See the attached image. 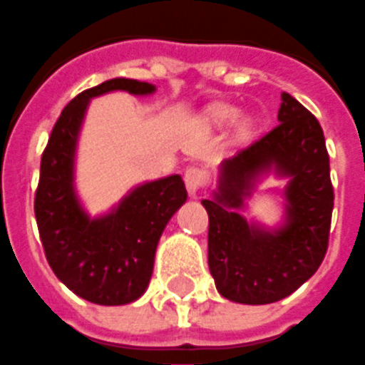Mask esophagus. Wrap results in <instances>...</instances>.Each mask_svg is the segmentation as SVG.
Masks as SVG:
<instances>
[{"instance_id":"obj_1","label":"esophagus","mask_w":365,"mask_h":365,"mask_svg":"<svg viewBox=\"0 0 365 365\" xmlns=\"http://www.w3.org/2000/svg\"><path fill=\"white\" fill-rule=\"evenodd\" d=\"M207 182V173L200 168H188L185 173V185L186 190L190 196H197V192L205 186Z\"/></svg>"}]
</instances>
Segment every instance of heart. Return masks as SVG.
Wrapping results in <instances>:
<instances>
[{
  "label": "heart",
  "instance_id": "1",
  "mask_svg": "<svg viewBox=\"0 0 365 365\" xmlns=\"http://www.w3.org/2000/svg\"><path fill=\"white\" fill-rule=\"evenodd\" d=\"M209 118H211L212 124H217V126H228L232 124L235 118H237V109L232 107V105H215L209 109ZM255 130V122L250 116H243L241 120L237 122V135L239 137H249Z\"/></svg>",
  "mask_w": 365,
  "mask_h": 365
}]
</instances>
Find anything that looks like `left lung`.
<instances>
[{
	"instance_id": "obj_1",
	"label": "left lung",
	"mask_w": 365,
	"mask_h": 365,
	"mask_svg": "<svg viewBox=\"0 0 365 365\" xmlns=\"http://www.w3.org/2000/svg\"><path fill=\"white\" fill-rule=\"evenodd\" d=\"M279 126L218 164L209 215V269L230 302L265 305L309 281L328 249L334 188L319 120L282 92ZM267 174L287 180L283 218L273 227L247 219L246 201Z\"/></svg>"
}]
</instances>
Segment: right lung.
<instances>
[{
	"label": "right lung",
	"mask_w": 365,
	"mask_h": 365,
	"mask_svg": "<svg viewBox=\"0 0 365 365\" xmlns=\"http://www.w3.org/2000/svg\"><path fill=\"white\" fill-rule=\"evenodd\" d=\"M109 92L150 96L156 86L109 78L66 105L41 158L35 218L46 260L71 292L98 305H126L147 290L160 237L188 194L180 175H169L135 185L101 215L86 211L75 182L78 137L90 101Z\"/></svg>",
	"instance_id": "1"
}]
</instances>
